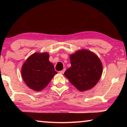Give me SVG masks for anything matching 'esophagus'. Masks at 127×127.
<instances>
[{"mask_svg":"<svg viewBox=\"0 0 127 127\" xmlns=\"http://www.w3.org/2000/svg\"><path fill=\"white\" fill-rule=\"evenodd\" d=\"M65 69H63V70H61V71H60L59 73L61 74H64V72H65Z\"/></svg>","mask_w":127,"mask_h":127,"instance_id":"1","label":"esophagus"}]
</instances>
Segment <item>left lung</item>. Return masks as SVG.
Here are the masks:
<instances>
[{
	"label": "left lung",
	"mask_w": 127,
	"mask_h": 127,
	"mask_svg": "<svg viewBox=\"0 0 127 127\" xmlns=\"http://www.w3.org/2000/svg\"><path fill=\"white\" fill-rule=\"evenodd\" d=\"M71 66L64 76L79 91L93 88L102 73V64L98 56L92 51L82 49L69 55Z\"/></svg>",
	"instance_id": "1"
}]
</instances>
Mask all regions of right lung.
<instances>
[{"label": "right lung", "mask_w": 127, "mask_h": 127, "mask_svg": "<svg viewBox=\"0 0 127 127\" xmlns=\"http://www.w3.org/2000/svg\"><path fill=\"white\" fill-rule=\"evenodd\" d=\"M49 58L48 53H35L23 64L21 74L30 89L35 91H41L57 74Z\"/></svg>", "instance_id": "1"}]
</instances>
